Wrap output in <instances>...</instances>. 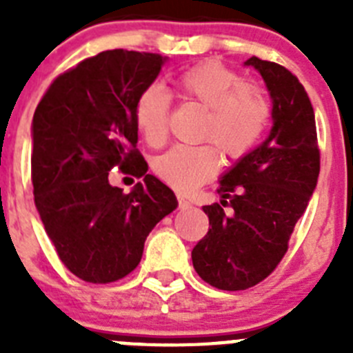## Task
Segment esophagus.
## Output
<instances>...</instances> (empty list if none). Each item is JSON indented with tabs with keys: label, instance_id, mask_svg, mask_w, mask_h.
<instances>
[{
	"label": "esophagus",
	"instance_id": "obj_1",
	"mask_svg": "<svg viewBox=\"0 0 353 353\" xmlns=\"http://www.w3.org/2000/svg\"><path fill=\"white\" fill-rule=\"evenodd\" d=\"M176 199H179V208H182V210H183V208L191 207V201H189V199H187V198H183L182 194L176 196Z\"/></svg>",
	"mask_w": 353,
	"mask_h": 353
}]
</instances>
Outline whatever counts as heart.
Returning a JSON list of instances; mask_svg holds the SVG:
<instances>
[{
	"label": "heart",
	"instance_id": "obj_1",
	"mask_svg": "<svg viewBox=\"0 0 353 353\" xmlns=\"http://www.w3.org/2000/svg\"><path fill=\"white\" fill-rule=\"evenodd\" d=\"M180 101L205 109L198 129L199 145H179L155 159L154 171L176 191H191L219 171L221 155L240 161L251 152L269 125L272 105L261 84L221 61L208 60L174 77ZM171 99L157 84L143 90L134 104V123L150 146L166 143Z\"/></svg>",
	"mask_w": 353,
	"mask_h": 353
}]
</instances>
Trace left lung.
I'll return each mask as SVG.
<instances>
[{"mask_svg": "<svg viewBox=\"0 0 353 353\" xmlns=\"http://www.w3.org/2000/svg\"><path fill=\"white\" fill-rule=\"evenodd\" d=\"M245 65L267 83L274 125L269 138L223 176L217 189L223 199L203 207L208 232L191 252L198 276L228 292L251 288L276 270L320 173L314 111L301 81L258 56Z\"/></svg>", "mask_w": 353, "mask_h": 353, "instance_id": "8db88e82", "label": "left lung"}]
</instances>
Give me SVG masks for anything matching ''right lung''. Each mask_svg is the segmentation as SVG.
Returning a JSON list of instances; mask_svg holds the SVG:
<instances>
[{
  "mask_svg": "<svg viewBox=\"0 0 353 353\" xmlns=\"http://www.w3.org/2000/svg\"><path fill=\"white\" fill-rule=\"evenodd\" d=\"M162 63L155 52L102 51L56 77L33 114L37 210L61 263L86 283L132 272L148 233L179 205L136 148L134 104ZM113 167L143 183L123 195L108 183Z\"/></svg>",
  "mask_w": 353,
  "mask_h": 353,
  "instance_id": "add662e5",
  "label": "right lung"
}]
</instances>
